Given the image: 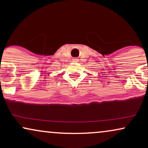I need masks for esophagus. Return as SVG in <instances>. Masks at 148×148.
Here are the masks:
<instances>
[{"mask_svg":"<svg viewBox=\"0 0 148 148\" xmlns=\"http://www.w3.org/2000/svg\"><path fill=\"white\" fill-rule=\"evenodd\" d=\"M73 62H77L78 59L77 58H74V59H73Z\"/></svg>","mask_w":148,"mask_h":148,"instance_id":"esophagus-1","label":"esophagus"}]
</instances>
